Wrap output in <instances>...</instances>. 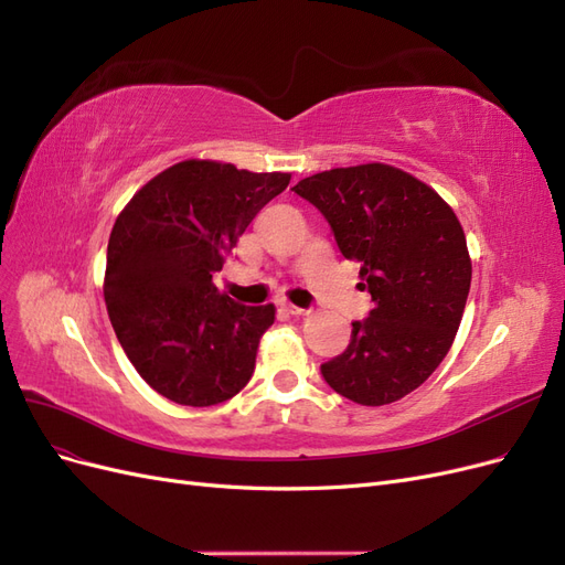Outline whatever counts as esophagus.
I'll use <instances>...</instances> for the list:
<instances>
[{"mask_svg": "<svg viewBox=\"0 0 565 565\" xmlns=\"http://www.w3.org/2000/svg\"><path fill=\"white\" fill-rule=\"evenodd\" d=\"M280 306H282V309H285L287 313H292V316H309V313H311L309 309H301V306H297V303H289V301H282Z\"/></svg>", "mask_w": 565, "mask_h": 565, "instance_id": "esophagus-1", "label": "esophagus"}]
</instances>
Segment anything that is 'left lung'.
Wrapping results in <instances>:
<instances>
[{"mask_svg":"<svg viewBox=\"0 0 565 565\" xmlns=\"http://www.w3.org/2000/svg\"><path fill=\"white\" fill-rule=\"evenodd\" d=\"M292 191L330 221L374 301L370 318L353 322L349 349L320 367L324 382L358 405L401 401L431 377L465 316V228L431 185L384 162L328 169Z\"/></svg>","mask_w":565,"mask_h":565,"instance_id":"1","label":"left lung"}]
</instances>
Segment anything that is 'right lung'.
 Returning <instances> with one entry per match:
<instances>
[{
    "label": "right lung",
    "mask_w": 565,
    "mask_h": 565,
    "mask_svg": "<svg viewBox=\"0 0 565 565\" xmlns=\"http://www.w3.org/2000/svg\"><path fill=\"white\" fill-rule=\"evenodd\" d=\"M292 174L183 160L134 193L108 241L104 297L113 330L150 388L210 407L249 382L276 306L218 292L237 237Z\"/></svg>",
    "instance_id": "obj_1"
}]
</instances>
